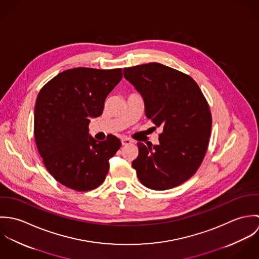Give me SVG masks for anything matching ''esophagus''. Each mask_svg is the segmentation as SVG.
I'll return each mask as SVG.
<instances>
[{
  "label": "esophagus",
  "instance_id": "1",
  "mask_svg": "<svg viewBox=\"0 0 259 259\" xmlns=\"http://www.w3.org/2000/svg\"><path fill=\"white\" fill-rule=\"evenodd\" d=\"M133 142L130 140V139H126V138H123L121 139V145L122 146H126V145H131Z\"/></svg>",
  "mask_w": 259,
  "mask_h": 259
}]
</instances>
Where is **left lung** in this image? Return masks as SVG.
I'll use <instances>...</instances> for the list:
<instances>
[{
    "label": "left lung",
    "instance_id": "left-lung-1",
    "mask_svg": "<svg viewBox=\"0 0 259 259\" xmlns=\"http://www.w3.org/2000/svg\"><path fill=\"white\" fill-rule=\"evenodd\" d=\"M123 76L141 94L146 116L162 130L159 144H138L132 165L140 182L165 190L190 179L205 155L211 113L192 77L158 63L123 69Z\"/></svg>",
    "mask_w": 259,
    "mask_h": 259
}]
</instances>
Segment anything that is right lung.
Here are the masks:
<instances>
[{
    "label": "right lung",
    "instance_id": "obj_1",
    "mask_svg": "<svg viewBox=\"0 0 259 259\" xmlns=\"http://www.w3.org/2000/svg\"><path fill=\"white\" fill-rule=\"evenodd\" d=\"M121 69L74 68L47 82L37 95L34 135L52 177L69 188L89 191L102 185L120 141L99 142L89 133L91 118L103 113L108 95L120 81Z\"/></svg>",
    "mask_w": 259,
    "mask_h": 259
}]
</instances>
